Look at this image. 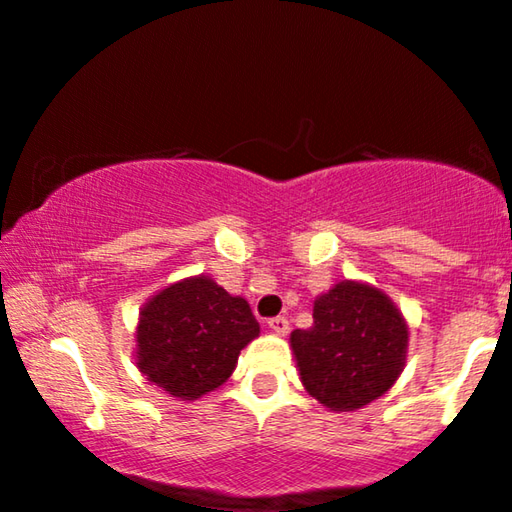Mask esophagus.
Segmentation results:
<instances>
[{"label": "esophagus", "mask_w": 512, "mask_h": 512, "mask_svg": "<svg viewBox=\"0 0 512 512\" xmlns=\"http://www.w3.org/2000/svg\"><path fill=\"white\" fill-rule=\"evenodd\" d=\"M268 329L277 336H287L289 334V320H287V317H282V315L272 317V320H268Z\"/></svg>", "instance_id": "obj_1"}]
</instances>
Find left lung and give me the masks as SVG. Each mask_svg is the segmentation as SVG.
<instances>
[{"label": "left lung", "mask_w": 512, "mask_h": 512, "mask_svg": "<svg viewBox=\"0 0 512 512\" xmlns=\"http://www.w3.org/2000/svg\"><path fill=\"white\" fill-rule=\"evenodd\" d=\"M409 327L381 289L343 280L315 298L313 327L291 331L301 383L322 407L355 411L388 393L407 360Z\"/></svg>", "instance_id": "obj_1"}]
</instances>
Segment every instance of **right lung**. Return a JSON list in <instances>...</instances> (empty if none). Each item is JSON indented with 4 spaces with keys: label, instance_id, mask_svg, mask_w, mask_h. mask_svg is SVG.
<instances>
[{
    "label": "right lung",
    "instance_id": "obj_1",
    "mask_svg": "<svg viewBox=\"0 0 512 512\" xmlns=\"http://www.w3.org/2000/svg\"><path fill=\"white\" fill-rule=\"evenodd\" d=\"M261 334L249 303L197 275L169 284L141 308L136 367L178 400H199L228 381L240 350Z\"/></svg>",
    "mask_w": 512,
    "mask_h": 512
}]
</instances>
